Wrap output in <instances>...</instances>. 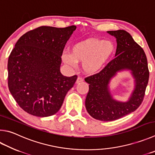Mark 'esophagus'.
I'll return each instance as SVG.
<instances>
[{"mask_svg": "<svg viewBox=\"0 0 155 155\" xmlns=\"http://www.w3.org/2000/svg\"><path fill=\"white\" fill-rule=\"evenodd\" d=\"M83 81H84V80H83V78L82 77H78L77 78V81H76V83H79L83 82Z\"/></svg>", "mask_w": 155, "mask_h": 155, "instance_id": "obj_1", "label": "esophagus"}]
</instances>
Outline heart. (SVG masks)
I'll use <instances>...</instances> for the list:
<instances>
[{
    "label": "heart",
    "instance_id": "obj_1",
    "mask_svg": "<svg viewBox=\"0 0 155 155\" xmlns=\"http://www.w3.org/2000/svg\"><path fill=\"white\" fill-rule=\"evenodd\" d=\"M114 51L112 41L91 38L75 44L71 48V54L64 53L62 58L64 62L73 68L77 66V62H83L84 70L94 74L106 66Z\"/></svg>",
    "mask_w": 155,
    "mask_h": 155
}]
</instances>
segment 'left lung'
<instances>
[{"label": "left lung", "mask_w": 155, "mask_h": 155, "mask_svg": "<svg viewBox=\"0 0 155 155\" xmlns=\"http://www.w3.org/2000/svg\"><path fill=\"white\" fill-rule=\"evenodd\" d=\"M117 38L115 57L100 72L85 78L89 83L85 100L88 113L94 119L112 121L134 112L141 104L148 83L149 70L144 50L125 30L108 31ZM130 69L135 78V88L127 102L114 100L108 90L109 80L118 71Z\"/></svg>", "instance_id": "8db88e82"}]
</instances>
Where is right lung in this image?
Here are the masks:
<instances>
[{"label":"right lung","instance_id":"1","mask_svg":"<svg viewBox=\"0 0 155 155\" xmlns=\"http://www.w3.org/2000/svg\"><path fill=\"white\" fill-rule=\"evenodd\" d=\"M77 28L40 26L22 35L8 60V87L18 104L30 114H55L77 79L61 74V56Z\"/></svg>","mask_w":155,"mask_h":155}]
</instances>
